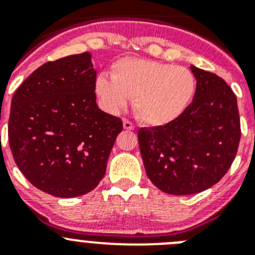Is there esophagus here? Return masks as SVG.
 Returning <instances> with one entry per match:
<instances>
[{
	"label": "esophagus",
	"mask_w": 255,
	"mask_h": 255,
	"mask_svg": "<svg viewBox=\"0 0 255 255\" xmlns=\"http://www.w3.org/2000/svg\"><path fill=\"white\" fill-rule=\"evenodd\" d=\"M123 125H124V129H126V130L134 129V125H132L129 120H126V119H124L123 120Z\"/></svg>",
	"instance_id": "1"
}]
</instances>
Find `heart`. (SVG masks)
Wrapping results in <instances>:
<instances>
[{
  "label": "heart",
  "mask_w": 255,
  "mask_h": 255,
  "mask_svg": "<svg viewBox=\"0 0 255 255\" xmlns=\"http://www.w3.org/2000/svg\"><path fill=\"white\" fill-rule=\"evenodd\" d=\"M197 92L190 70L153 60L123 58L112 67V76L96 79V93L106 111L119 114L132 98L139 120L149 126H164L188 110Z\"/></svg>",
  "instance_id": "obj_1"
}]
</instances>
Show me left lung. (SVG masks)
<instances>
[{"instance_id": "left-lung-1", "label": "left lung", "mask_w": 255, "mask_h": 255, "mask_svg": "<svg viewBox=\"0 0 255 255\" xmlns=\"http://www.w3.org/2000/svg\"><path fill=\"white\" fill-rule=\"evenodd\" d=\"M190 69L197 92L188 110L168 125L138 131L148 177L172 195L197 194L217 184L231 167L242 135L231 88L216 74Z\"/></svg>"}]
</instances>
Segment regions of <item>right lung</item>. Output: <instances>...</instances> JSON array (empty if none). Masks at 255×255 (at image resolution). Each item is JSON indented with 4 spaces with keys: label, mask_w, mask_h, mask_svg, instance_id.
Masks as SVG:
<instances>
[{
    "label": "right lung",
    "mask_w": 255,
    "mask_h": 255,
    "mask_svg": "<svg viewBox=\"0 0 255 255\" xmlns=\"http://www.w3.org/2000/svg\"><path fill=\"white\" fill-rule=\"evenodd\" d=\"M92 55L38 67L11 101L8 141L31 185L58 198L80 197L105 176L123 121L98 108Z\"/></svg>",
    "instance_id": "add662e5"
}]
</instances>
